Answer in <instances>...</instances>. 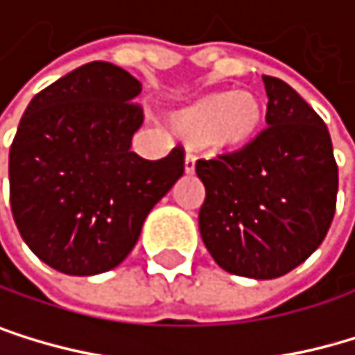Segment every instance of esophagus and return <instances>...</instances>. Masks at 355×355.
<instances>
[{
    "mask_svg": "<svg viewBox=\"0 0 355 355\" xmlns=\"http://www.w3.org/2000/svg\"><path fill=\"white\" fill-rule=\"evenodd\" d=\"M194 163H197V156L186 154V158H184V171L186 173H194Z\"/></svg>",
    "mask_w": 355,
    "mask_h": 355,
    "instance_id": "1",
    "label": "esophagus"
}]
</instances>
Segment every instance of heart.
Instances as JSON below:
<instances>
[{
    "label": "heart",
    "instance_id": "heart-1",
    "mask_svg": "<svg viewBox=\"0 0 355 355\" xmlns=\"http://www.w3.org/2000/svg\"><path fill=\"white\" fill-rule=\"evenodd\" d=\"M262 125V101L248 91L207 93L171 116V129L178 137L214 154H233L248 148L260 135Z\"/></svg>",
    "mask_w": 355,
    "mask_h": 355
}]
</instances>
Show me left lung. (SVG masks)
I'll return each mask as SVG.
<instances>
[{
	"label": "left lung",
	"mask_w": 355,
	"mask_h": 355,
	"mask_svg": "<svg viewBox=\"0 0 355 355\" xmlns=\"http://www.w3.org/2000/svg\"><path fill=\"white\" fill-rule=\"evenodd\" d=\"M267 129L243 150L197 161L205 184L201 237L233 275L275 279L324 241L336 209L339 167L330 133L292 86L262 76Z\"/></svg>",
	"instance_id": "left-lung-1"
}]
</instances>
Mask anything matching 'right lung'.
Wrapping results in <instances>:
<instances>
[{"mask_svg":"<svg viewBox=\"0 0 355 355\" xmlns=\"http://www.w3.org/2000/svg\"><path fill=\"white\" fill-rule=\"evenodd\" d=\"M141 82L86 63L40 91L10 146V205L19 233L65 275L105 273L135 248L150 209L184 173V148L161 161L131 152Z\"/></svg>","mask_w":355,"mask_h":355,"instance_id":"obj_1","label":"right lung"}]
</instances>
